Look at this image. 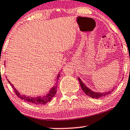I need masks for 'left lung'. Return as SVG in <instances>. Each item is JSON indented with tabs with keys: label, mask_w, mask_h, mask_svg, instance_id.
Instances as JSON below:
<instances>
[{
	"label": "left lung",
	"mask_w": 130,
	"mask_h": 130,
	"mask_svg": "<svg viewBox=\"0 0 130 130\" xmlns=\"http://www.w3.org/2000/svg\"><path fill=\"white\" fill-rule=\"evenodd\" d=\"M78 80H79L80 85V86L82 89L83 91L85 92V94L87 95H88L89 96L92 98H102L103 96H105L108 95V94L111 93V91H113V89H114L115 88H113V89H111V90H109L108 92H101V93H99V92H96L92 91V90L88 88L86 86V85L85 83H83L82 81L81 80V79L78 77Z\"/></svg>",
	"instance_id": "1"
}]
</instances>
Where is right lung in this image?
I'll return each mask as SVG.
<instances>
[{"mask_svg": "<svg viewBox=\"0 0 130 130\" xmlns=\"http://www.w3.org/2000/svg\"><path fill=\"white\" fill-rule=\"evenodd\" d=\"M60 76V73L58 74L57 76L56 80H58V78H59ZM8 82L10 83L11 86L12 87V88L13 89L14 92L16 95H17V96L21 98L22 100H24L26 102H29L31 104H34V105H44V104H46L47 103L50 102V101L52 100L54 96V95H56V92H57V82L54 85V86L52 87V88L50 90L49 92L48 93L46 94V95L45 96H37V97H31V96H28L25 95H22V94L19 93V92L18 91V90L14 88L13 85L10 82V81H9L8 80Z\"/></svg>", "mask_w": 130, "mask_h": 130, "instance_id": "add662e5", "label": "right lung"}]
</instances>
